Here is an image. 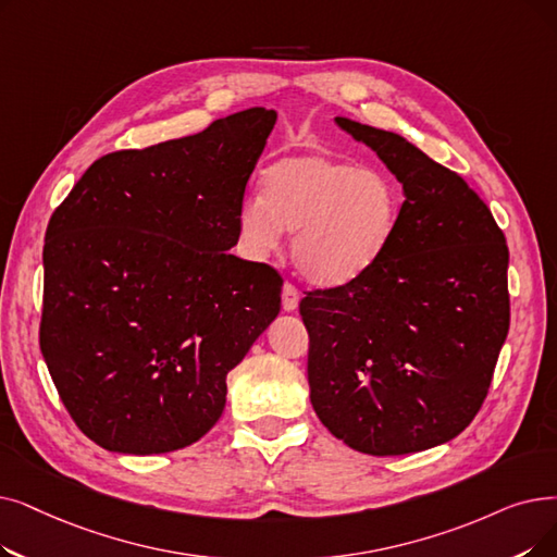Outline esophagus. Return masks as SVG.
Masks as SVG:
<instances>
[{
  "label": "esophagus",
  "instance_id": "34e87169",
  "mask_svg": "<svg viewBox=\"0 0 557 557\" xmlns=\"http://www.w3.org/2000/svg\"><path fill=\"white\" fill-rule=\"evenodd\" d=\"M298 302H300V292L292 282H286L282 286V309L284 311H294L298 307Z\"/></svg>",
  "mask_w": 557,
  "mask_h": 557
}]
</instances>
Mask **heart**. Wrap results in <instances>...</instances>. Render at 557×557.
Masks as SVG:
<instances>
[{"instance_id":"obj_1","label":"heart","mask_w":557,"mask_h":557,"mask_svg":"<svg viewBox=\"0 0 557 557\" xmlns=\"http://www.w3.org/2000/svg\"><path fill=\"white\" fill-rule=\"evenodd\" d=\"M403 211L396 180L375 165L330 154L275 161L261 198L238 207V238L252 257H269L282 230L296 232L294 263L317 286H344L371 273L392 248Z\"/></svg>"}]
</instances>
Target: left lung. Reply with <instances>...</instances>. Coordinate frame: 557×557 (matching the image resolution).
<instances>
[{
  "label": "left lung",
  "instance_id": "left-lung-1",
  "mask_svg": "<svg viewBox=\"0 0 557 557\" xmlns=\"http://www.w3.org/2000/svg\"><path fill=\"white\" fill-rule=\"evenodd\" d=\"M334 120L396 175L405 202L371 273L300 302L311 407L359 453H419L457 437L487 396L510 330V252L457 173L394 132Z\"/></svg>",
  "mask_w": 557,
  "mask_h": 557
}]
</instances>
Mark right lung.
<instances>
[{"label":"right lung","instance_id":"1","mask_svg":"<svg viewBox=\"0 0 557 557\" xmlns=\"http://www.w3.org/2000/svg\"><path fill=\"white\" fill-rule=\"evenodd\" d=\"M252 107L95 161L45 234L40 350L72 421L111 453L190 446L280 313L282 277L230 255L275 127Z\"/></svg>","mask_w":557,"mask_h":557}]
</instances>
